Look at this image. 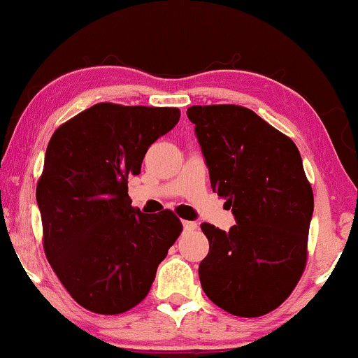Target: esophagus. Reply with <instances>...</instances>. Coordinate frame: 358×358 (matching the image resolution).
<instances>
[{"label": "esophagus", "mask_w": 358, "mask_h": 358, "mask_svg": "<svg viewBox=\"0 0 358 358\" xmlns=\"http://www.w3.org/2000/svg\"><path fill=\"white\" fill-rule=\"evenodd\" d=\"M182 224H184V231H187V233L195 231V229H197V223L195 222H182Z\"/></svg>", "instance_id": "34e87169"}]
</instances>
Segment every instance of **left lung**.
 <instances>
[{"label":"left lung","mask_w":358,"mask_h":358,"mask_svg":"<svg viewBox=\"0 0 358 358\" xmlns=\"http://www.w3.org/2000/svg\"><path fill=\"white\" fill-rule=\"evenodd\" d=\"M210 184L236 224H202L208 239L199 277L210 300L241 317L267 315L290 296L308 259L315 207L296 145L243 106H192Z\"/></svg>","instance_id":"obj_1"}]
</instances>
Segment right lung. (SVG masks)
I'll return each instance as SVG.
<instances>
[{
  "label": "right lung",
  "mask_w": 358,
  "mask_h": 358,
  "mask_svg": "<svg viewBox=\"0 0 358 358\" xmlns=\"http://www.w3.org/2000/svg\"><path fill=\"white\" fill-rule=\"evenodd\" d=\"M179 117L178 107L99 102L62 124L48 141L36 190L43 251L86 310L120 315L143 301L182 231L171 210L131 207L127 185Z\"/></svg>",
  "instance_id": "add662e5"
}]
</instances>
